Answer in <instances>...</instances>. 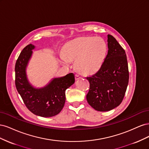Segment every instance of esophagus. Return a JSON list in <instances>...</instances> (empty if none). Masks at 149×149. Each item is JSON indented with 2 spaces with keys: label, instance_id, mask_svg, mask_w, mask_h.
I'll return each instance as SVG.
<instances>
[{
  "label": "esophagus",
  "instance_id": "34e87169",
  "mask_svg": "<svg viewBox=\"0 0 149 149\" xmlns=\"http://www.w3.org/2000/svg\"><path fill=\"white\" fill-rule=\"evenodd\" d=\"M75 76H76V79H80L81 78V76L80 75H79V74H76V75H75Z\"/></svg>",
  "mask_w": 149,
  "mask_h": 149
}]
</instances>
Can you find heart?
I'll return each instance as SVG.
<instances>
[{
    "label": "heart",
    "instance_id": "b5f03b06",
    "mask_svg": "<svg viewBox=\"0 0 149 149\" xmlns=\"http://www.w3.org/2000/svg\"><path fill=\"white\" fill-rule=\"evenodd\" d=\"M107 47L100 37H86L73 40L64 48V56L61 61L67 65L69 61L76 60V67L85 74H91L100 68L104 60Z\"/></svg>",
    "mask_w": 149,
    "mask_h": 149
}]
</instances>
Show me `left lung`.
I'll list each match as a JSON object with an SVG mask.
<instances>
[{"label":"left lung","instance_id":"8db88e82","mask_svg":"<svg viewBox=\"0 0 149 149\" xmlns=\"http://www.w3.org/2000/svg\"><path fill=\"white\" fill-rule=\"evenodd\" d=\"M107 55L96 74L88 76L89 104L98 111H108L123 101L129 83L127 56L116 38L107 35Z\"/></svg>","mask_w":149,"mask_h":149}]
</instances>
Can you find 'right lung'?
Here are the masks:
<instances>
[{"instance_id": "1", "label": "right lung", "mask_w": 149, "mask_h": 149, "mask_svg": "<svg viewBox=\"0 0 149 149\" xmlns=\"http://www.w3.org/2000/svg\"><path fill=\"white\" fill-rule=\"evenodd\" d=\"M35 48L31 44L26 46L17 60L15 86L28 109L33 114L49 118L59 114L64 107L65 91L74 83V75L69 73L64 77L53 79L47 86L36 89L26 78V67Z\"/></svg>"}]
</instances>
